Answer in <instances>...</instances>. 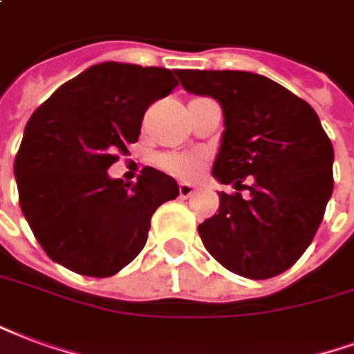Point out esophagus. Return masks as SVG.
<instances>
[{
    "mask_svg": "<svg viewBox=\"0 0 354 354\" xmlns=\"http://www.w3.org/2000/svg\"><path fill=\"white\" fill-rule=\"evenodd\" d=\"M178 191H180V197H191L193 195V191H195V185H191V184H180L178 185Z\"/></svg>",
    "mask_w": 354,
    "mask_h": 354,
    "instance_id": "obj_1",
    "label": "esophagus"
}]
</instances>
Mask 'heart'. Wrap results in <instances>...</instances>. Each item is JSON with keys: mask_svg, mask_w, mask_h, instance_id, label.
I'll return each mask as SVG.
<instances>
[{"mask_svg": "<svg viewBox=\"0 0 354 354\" xmlns=\"http://www.w3.org/2000/svg\"><path fill=\"white\" fill-rule=\"evenodd\" d=\"M159 165L178 178H193L203 169V157L195 153H167L159 157Z\"/></svg>", "mask_w": 354, "mask_h": 354, "instance_id": "heart-1", "label": "heart"}]
</instances>
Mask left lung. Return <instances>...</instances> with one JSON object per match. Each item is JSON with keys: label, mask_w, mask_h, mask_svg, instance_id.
<instances>
[{"label": "left lung", "mask_w": 354, "mask_h": 354, "mask_svg": "<svg viewBox=\"0 0 354 354\" xmlns=\"http://www.w3.org/2000/svg\"><path fill=\"white\" fill-rule=\"evenodd\" d=\"M185 91L216 99L225 131L212 176L219 210L198 225L210 255L250 279L281 274L308 250L334 189V148L310 104L248 71L180 69ZM248 181V185H243ZM245 187L250 197L237 191Z\"/></svg>", "instance_id": "obj_1"}]
</instances>
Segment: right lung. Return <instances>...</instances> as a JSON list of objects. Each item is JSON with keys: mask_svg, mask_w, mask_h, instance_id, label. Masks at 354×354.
Returning <instances> with one entry per match:
<instances>
[{"mask_svg": "<svg viewBox=\"0 0 354 354\" xmlns=\"http://www.w3.org/2000/svg\"><path fill=\"white\" fill-rule=\"evenodd\" d=\"M178 69L104 62L59 86L24 129L15 159L20 208L54 263L109 277L137 257L176 180L144 167L137 184L106 170L137 142L146 109L178 86Z\"/></svg>", "mask_w": 354, "mask_h": 354, "instance_id": "right-lung-1", "label": "right lung"}]
</instances>
